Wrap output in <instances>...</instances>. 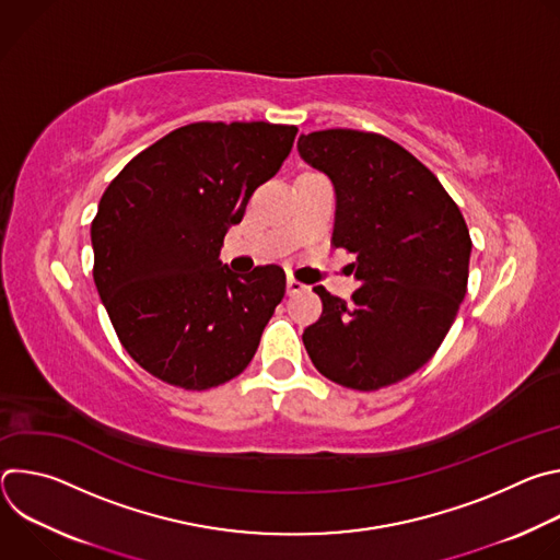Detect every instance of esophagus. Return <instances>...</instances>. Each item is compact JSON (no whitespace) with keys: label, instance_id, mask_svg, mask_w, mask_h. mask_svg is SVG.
<instances>
[{"label":"esophagus","instance_id":"esophagus-1","mask_svg":"<svg viewBox=\"0 0 560 560\" xmlns=\"http://www.w3.org/2000/svg\"><path fill=\"white\" fill-rule=\"evenodd\" d=\"M299 290H303V283L290 279V281H288V292H299Z\"/></svg>","mask_w":560,"mask_h":560}]
</instances>
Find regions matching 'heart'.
<instances>
[{
  "label": "heart",
  "mask_w": 560,
  "mask_h": 560,
  "mask_svg": "<svg viewBox=\"0 0 560 560\" xmlns=\"http://www.w3.org/2000/svg\"><path fill=\"white\" fill-rule=\"evenodd\" d=\"M299 179H322L318 175H312V173H303Z\"/></svg>",
  "instance_id": "heart-1"
}]
</instances>
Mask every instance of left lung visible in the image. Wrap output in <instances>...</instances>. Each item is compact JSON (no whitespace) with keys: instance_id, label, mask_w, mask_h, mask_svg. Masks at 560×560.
Masks as SVG:
<instances>
[{"instance_id":"left-lung-1","label":"left lung","mask_w":560,"mask_h":560,"mask_svg":"<svg viewBox=\"0 0 560 560\" xmlns=\"http://www.w3.org/2000/svg\"><path fill=\"white\" fill-rule=\"evenodd\" d=\"M301 156L337 192L335 248L357 255L361 288L346 301L314 288L324 312L303 346L326 378L370 392L423 368L467 292V223L419 159L396 141L332 128L301 135Z\"/></svg>"}]
</instances>
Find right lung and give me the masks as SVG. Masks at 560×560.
<instances>
[{
	"mask_svg": "<svg viewBox=\"0 0 560 560\" xmlns=\"http://www.w3.org/2000/svg\"><path fill=\"white\" fill-rule=\"evenodd\" d=\"M296 126L197 121L124 166L91 225L93 277L126 352L152 376L208 389L242 374L285 294L281 266H221L228 225L292 150Z\"/></svg>",
	"mask_w": 560,
	"mask_h": 560,
	"instance_id": "right-lung-1",
	"label": "right lung"
}]
</instances>
